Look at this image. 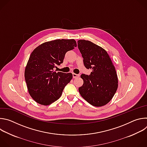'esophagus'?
<instances>
[{"label": "esophagus", "mask_w": 147, "mask_h": 147, "mask_svg": "<svg viewBox=\"0 0 147 147\" xmlns=\"http://www.w3.org/2000/svg\"><path fill=\"white\" fill-rule=\"evenodd\" d=\"M79 76H80L79 74H76V73H73V78H77V77H78Z\"/></svg>", "instance_id": "34e87169"}]
</instances>
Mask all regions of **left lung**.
<instances>
[{
    "label": "left lung",
    "mask_w": 147,
    "mask_h": 147,
    "mask_svg": "<svg viewBox=\"0 0 147 147\" xmlns=\"http://www.w3.org/2000/svg\"><path fill=\"white\" fill-rule=\"evenodd\" d=\"M78 48L85 67L92 70L90 76L81 74L83 85L78 88L81 96L92 105L102 107L109 103L118 87L115 67L107 52L89 40H78Z\"/></svg>",
    "instance_id": "obj_1"
}]
</instances>
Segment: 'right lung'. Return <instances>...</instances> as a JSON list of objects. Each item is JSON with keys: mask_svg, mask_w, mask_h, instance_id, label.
I'll use <instances>...</instances> for the list:
<instances>
[{"mask_svg": "<svg viewBox=\"0 0 147 147\" xmlns=\"http://www.w3.org/2000/svg\"><path fill=\"white\" fill-rule=\"evenodd\" d=\"M77 47L73 39H56L37 47L30 55L24 76L30 96L37 103L49 105L61 95L73 78L70 73L53 71L63 61L65 54Z\"/></svg>", "mask_w": 147, "mask_h": 147, "instance_id": "obj_1", "label": "right lung"}]
</instances>
